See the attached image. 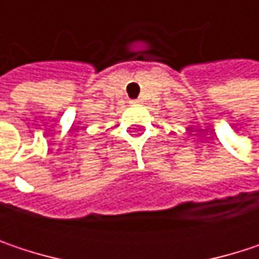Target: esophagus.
Returning <instances> with one entry per match:
<instances>
[{
    "instance_id": "34e87169",
    "label": "esophagus",
    "mask_w": 259,
    "mask_h": 259,
    "mask_svg": "<svg viewBox=\"0 0 259 259\" xmlns=\"http://www.w3.org/2000/svg\"><path fill=\"white\" fill-rule=\"evenodd\" d=\"M139 103V100H130V105H138Z\"/></svg>"
}]
</instances>
